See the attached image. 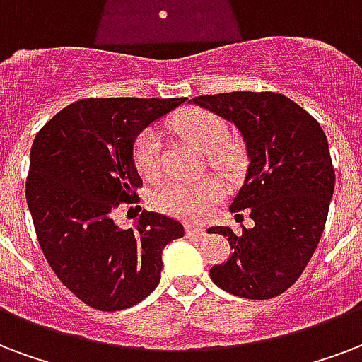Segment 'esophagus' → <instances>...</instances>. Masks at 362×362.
Listing matches in <instances>:
<instances>
[{"mask_svg": "<svg viewBox=\"0 0 362 362\" xmlns=\"http://www.w3.org/2000/svg\"><path fill=\"white\" fill-rule=\"evenodd\" d=\"M187 235H195V237H203L206 235V230L203 226H195V224H186Z\"/></svg>", "mask_w": 362, "mask_h": 362, "instance_id": "obj_1", "label": "esophagus"}]
</instances>
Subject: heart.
Listing matches in <instances>:
<instances>
[{
  "label": "heart",
  "instance_id": "obj_1",
  "mask_svg": "<svg viewBox=\"0 0 362 362\" xmlns=\"http://www.w3.org/2000/svg\"><path fill=\"white\" fill-rule=\"evenodd\" d=\"M175 129L206 151L212 167L222 173H235L243 165V150L237 142H231L228 125L220 115L209 110L192 107L175 117ZM134 165L144 178H156L161 169V140L159 132L150 127L138 134L134 142ZM224 192L222 182L214 176L199 180H170L153 193V205L163 212L180 218L205 216L209 209Z\"/></svg>",
  "mask_w": 362,
  "mask_h": 362
}]
</instances>
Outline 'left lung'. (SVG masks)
<instances>
[{
    "instance_id": "8db88e82",
    "label": "left lung",
    "mask_w": 362,
    "mask_h": 362,
    "mask_svg": "<svg viewBox=\"0 0 362 362\" xmlns=\"http://www.w3.org/2000/svg\"><path fill=\"white\" fill-rule=\"evenodd\" d=\"M192 104L224 117L241 132L247 175L230 212L247 211L252 228L211 231L228 237L233 252L211 267L222 291L267 300L291 288L311 260L325 230L334 193V169L321 125L279 93H222Z\"/></svg>"
}]
</instances>
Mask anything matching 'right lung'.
Listing matches in <instances>:
<instances>
[{"instance_id": "obj_1", "label": "right lung", "mask_w": 362, "mask_h": 362, "mask_svg": "<svg viewBox=\"0 0 362 362\" xmlns=\"http://www.w3.org/2000/svg\"><path fill=\"white\" fill-rule=\"evenodd\" d=\"M184 102L87 98L35 136L26 180L35 235L57 277L95 310H127L150 296L161 281L163 248L184 237V226L159 212L144 211L129 230L112 218L142 184L134 140Z\"/></svg>"}]
</instances>
